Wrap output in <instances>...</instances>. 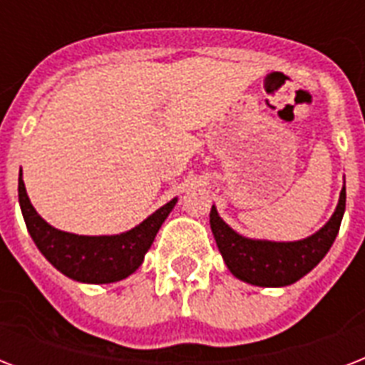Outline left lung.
I'll return each instance as SVG.
<instances>
[{"label": "left lung", "instance_id": "obj_1", "mask_svg": "<svg viewBox=\"0 0 365 365\" xmlns=\"http://www.w3.org/2000/svg\"><path fill=\"white\" fill-rule=\"evenodd\" d=\"M345 202L346 191L343 185L339 205L329 222L314 235L295 242L246 239L223 222L216 206H212L210 210V227L223 261L235 277L254 286L280 288L297 282L328 254L339 233Z\"/></svg>", "mask_w": 365, "mask_h": 365}]
</instances>
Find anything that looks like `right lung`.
Masks as SVG:
<instances>
[{"mask_svg":"<svg viewBox=\"0 0 365 365\" xmlns=\"http://www.w3.org/2000/svg\"><path fill=\"white\" fill-rule=\"evenodd\" d=\"M19 202L30 237L39 252L62 274L77 282L110 284L123 280L142 265L143 255L151 248L155 235L159 233L160 225L176 206L178 199L160 206L159 210L130 231L104 237L66 233L48 225L28 199L22 170L19 178Z\"/></svg>","mask_w":365,"mask_h":365,"instance_id":"1","label":"right lung"}]
</instances>
